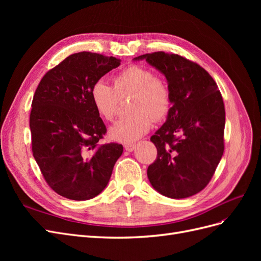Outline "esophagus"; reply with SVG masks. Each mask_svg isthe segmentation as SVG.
Here are the masks:
<instances>
[{"mask_svg": "<svg viewBox=\"0 0 261 261\" xmlns=\"http://www.w3.org/2000/svg\"><path fill=\"white\" fill-rule=\"evenodd\" d=\"M135 147H136V145H135V144H133V143L125 144V145H124V148H125L126 151H129V152H132L133 150L135 149Z\"/></svg>", "mask_w": 261, "mask_h": 261, "instance_id": "34e87169", "label": "esophagus"}]
</instances>
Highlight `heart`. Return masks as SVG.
I'll list each match as a JSON object with an SVG mask.
<instances>
[{
  "label": "heart",
  "instance_id": "heart-1",
  "mask_svg": "<svg viewBox=\"0 0 261 261\" xmlns=\"http://www.w3.org/2000/svg\"><path fill=\"white\" fill-rule=\"evenodd\" d=\"M133 96L132 115L118 120L109 128V137L120 143H132L150 129L153 122L162 120L171 109L169 87L156 78L151 69L132 65L114 77V87L103 80L91 88V101L97 113L105 120H112L120 98Z\"/></svg>",
  "mask_w": 261,
  "mask_h": 261
}]
</instances>
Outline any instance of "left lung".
<instances>
[{
    "mask_svg": "<svg viewBox=\"0 0 261 261\" xmlns=\"http://www.w3.org/2000/svg\"><path fill=\"white\" fill-rule=\"evenodd\" d=\"M141 60L164 75L172 105L150 138L158 155L147 175L161 195L187 198L208 185L223 155V99L207 70L180 55L154 52L134 59Z\"/></svg>",
    "mask_w": 261,
    "mask_h": 261,
    "instance_id": "left-lung-1",
    "label": "left lung"
}]
</instances>
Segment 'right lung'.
<instances>
[{
    "label": "right lung",
    "mask_w": 261,
    "mask_h": 261,
    "mask_svg": "<svg viewBox=\"0 0 261 261\" xmlns=\"http://www.w3.org/2000/svg\"><path fill=\"white\" fill-rule=\"evenodd\" d=\"M120 60L91 52L69 55L46 73L31 103L33 153L48 185L72 200H88L107 187L123 153L99 145L107 128L91 101L93 84Z\"/></svg>",
    "instance_id": "obj_1"
}]
</instances>
